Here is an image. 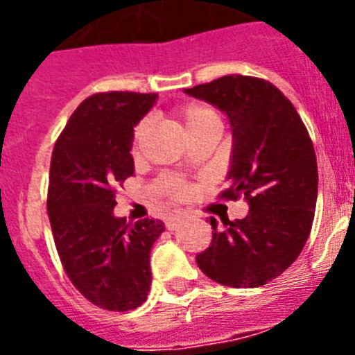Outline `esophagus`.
Listing matches in <instances>:
<instances>
[{
    "label": "esophagus",
    "mask_w": 355,
    "mask_h": 355,
    "mask_svg": "<svg viewBox=\"0 0 355 355\" xmlns=\"http://www.w3.org/2000/svg\"><path fill=\"white\" fill-rule=\"evenodd\" d=\"M181 218H183L181 215H171L167 220H165V227H167L168 231H174V229L178 227V224L181 222Z\"/></svg>",
    "instance_id": "esophagus-1"
}]
</instances>
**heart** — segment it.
<instances>
[{
  "label": "heart",
  "instance_id": "heart-1",
  "mask_svg": "<svg viewBox=\"0 0 355 355\" xmlns=\"http://www.w3.org/2000/svg\"><path fill=\"white\" fill-rule=\"evenodd\" d=\"M180 115L187 133H192V131L200 130V128H205V126H209V124H220L218 115L215 114V110H211L206 105H199V103H192V105L183 106V108L180 110ZM146 130H147L146 121L140 122L139 126L135 128V133H133L135 147L139 146V142L142 140ZM167 190L168 193L174 197H183L188 193L187 184L181 183L180 180H167Z\"/></svg>",
  "mask_w": 355,
  "mask_h": 355
}]
</instances>
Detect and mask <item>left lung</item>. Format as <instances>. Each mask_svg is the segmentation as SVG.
Segmentation results:
<instances>
[{
    "instance_id": "left-lung-1",
    "label": "left lung",
    "mask_w": 355,
    "mask_h": 355,
    "mask_svg": "<svg viewBox=\"0 0 355 355\" xmlns=\"http://www.w3.org/2000/svg\"><path fill=\"white\" fill-rule=\"evenodd\" d=\"M184 92L227 115L233 150L220 197L249 205L245 218L225 220L224 229L211 218V245L197 254V265L224 286H263L299 258L311 233L318 167L309 133L266 80L231 74Z\"/></svg>"
}]
</instances>
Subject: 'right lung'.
I'll return each instance as SVG.
<instances>
[{"label": "right lung", "mask_w": 355, "mask_h": 355, "mask_svg": "<svg viewBox=\"0 0 355 355\" xmlns=\"http://www.w3.org/2000/svg\"><path fill=\"white\" fill-rule=\"evenodd\" d=\"M158 94L101 92L87 97L55 144L48 215L64 270L85 299L131 311L150 290V249L162 220L115 216V188L131 178L133 128Z\"/></svg>", "instance_id": "obj_1"}]
</instances>
